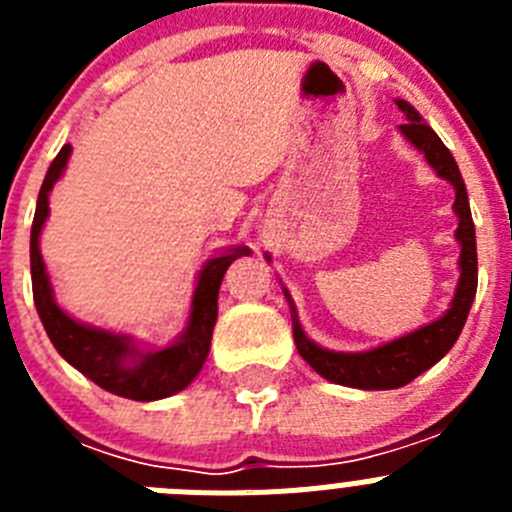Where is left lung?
Returning <instances> with one entry per match:
<instances>
[{
  "mask_svg": "<svg viewBox=\"0 0 512 512\" xmlns=\"http://www.w3.org/2000/svg\"><path fill=\"white\" fill-rule=\"evenodd\" d=\"M397 107L405 112V125H400L402 135L418 151H423L425 161L436 169V174L451 182V187L456 189L454 212L459 215L456 241L461 243V277L459 284H456L451 307L443 318L433 320V323L423 325V328L413 330V333L397 338V341L384 343V346L372 348V351H361V354H341V351H328V348L312 343L305 336V330L300 328L295 315V343L302 359L328 382L356 387V390H397L402 384L413 382L425 369H431L436 361L449 354L451 346L456 343L461 328L467 323L474 295H477V238H474L472 210H469L467 187H464V179L459 174V166H456L449 148L441 143V138L425 125L413 104H408L405 99H397ZM292 310H295V305H292Z\"/></svg>",
  "mask_w": 512,
  "mask_h": 512,
  "instance_id": "8db88e82",
  "label": "left lung"
}]
</instances>
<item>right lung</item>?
Returning a JSON list of instances; mask_svg holds the SVG:
<instances>
[{
	"label": "right lung",
	"mask_w": 512,
	"mask_h": 512,
	"mask_svg": "<svg viewBox=\"0 0 512 512\" xmlns=\"http://www.w3.org/2000/svg\"><path fill=\"white\" fill-rule=\"evenodd\" d=\"M69 156L71 146L66 143L45 174L38 194V207H35L33 230H30V274H33V300L38 307L40 323H43L45 333H48L58 354L71 366H76L84 377L99 384L102 390L140 402L176 395L200 374L202 364L210 354L212 328H215L217 320V292H220L225 271L238 256L251 251L233 248V251L220 253L202 266L197 287H194L187 330L179 341L171 343L169 348H161V351L140 354L128 336H117L110 330L92 328V325L69 318L53 300L51 279L45 274L38 246L40 230H43L48 212H51L48 210V194H51L53 184L61 179Z\"/></svg>",
	"instance_id": "1"
}]
</instances>
